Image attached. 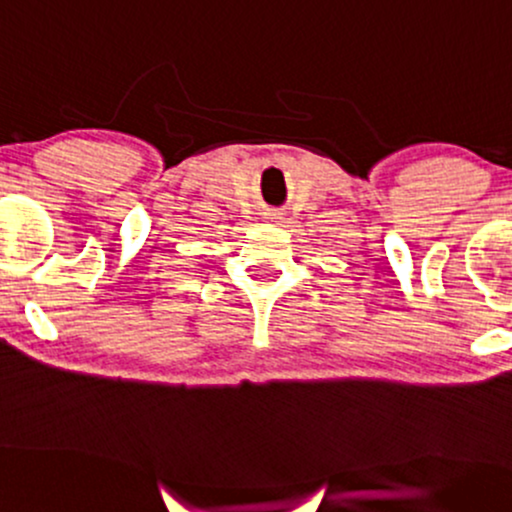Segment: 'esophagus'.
I'll return each instance as SVG.
<instances>
[{
  "mask_svg": "<svg viewBox=\"0 0 512 512\" xmlns=\"http://www.w3.org/2000/svg\"><path fill=\"white\" fill-rule=\"evenodd\" d=\"M266 218H268V220H273V223H280V220H282V213H280V211H268V213H266Z\"/></svg>",
  "mask_w": 512,
  "mask_h": 512,
  "instance_id": "34e87169",
  "label": "esophagus"
}]
</instances>
